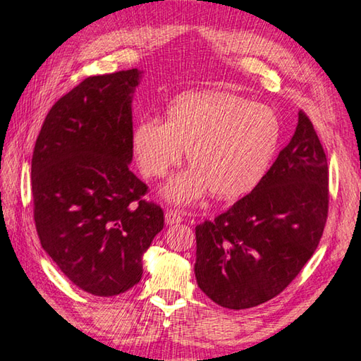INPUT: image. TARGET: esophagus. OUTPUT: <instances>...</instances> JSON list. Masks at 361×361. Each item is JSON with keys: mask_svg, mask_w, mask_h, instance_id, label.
<instances>
[{"mask_svg": "<svg viewBox=\"0 0 361 361\" xmlns=\"http://www.w3.org/2000/svg\"><path fill=\"white\" fill-rule=\"evenodd\" d=\"M183 221V218H181V215L176 210H167L166 212V223L169 224V226H172V224H178V223H181Z\"/></svg>", "mask_w": 361, "mask_h": 361, "instance_id": "obj_1", "label": "esophagus"}]
</instances>
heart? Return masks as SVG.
Returning <instances> with one entry per match:
<instances>
[{
    "instance_id": "obj_1",
    "label": "heart",
    "mask_w": 361,
    "mask_h": 361,
    "mask_svg": "<svg viewBox=\"0 0 361 361\" xmlns=\"http://www.w3.org/2000/svg\"><path fill=\"white\" fill-rule=\"evenodd\" d=\"M282 126L269 106L226 90L186 92L167 106V121L140 118L132 129L138 167L164 176L188 149L191 169L173 176L164 195L176 204L212 192L237 199L258 185L277 154Z\"/></svg>"
}]
</instances>
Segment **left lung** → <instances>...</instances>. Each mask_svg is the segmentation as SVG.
Listing matches in <instances>:
<instances>
[{
  "instance_id": "obj_1",
  "label": "left lung",
  "mask_w": 361,
  "mask_h": 361,
  "mask_svg": "<svg viewBox=\"0 0 361 361\" xmlns=\"http://www.w3.org/2000/svg\"><path fill=\"white\" fill-rule=\"evenodd\" d=\"M328 200L326 154L299 111L295 135L253 191L195 226L199 288L234 310L280 295L319 247Z\"/></svg>"
}]
</instances>
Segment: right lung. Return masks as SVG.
<instances>
[{
	"mask_svg": "<svg viewBox=\"0 0 361 361\" xmlns=\"http://www.w3.org/2000/svg\"><path fill=\"white\" fill-rule=\"evenodd\" d=\"M137 68L85 78L56 102L32 159L36 231L42 248L78 288L116 296L142 279L143 253L164 228L130 172Z\"/></svg>",
	"mask_w": 361,
	"mask_h": 361,
	"instance_id": "right-lung-1",
	"label": "right lung"
}]
</instances>
